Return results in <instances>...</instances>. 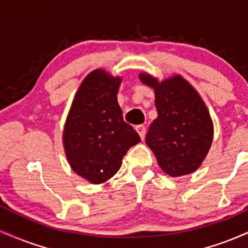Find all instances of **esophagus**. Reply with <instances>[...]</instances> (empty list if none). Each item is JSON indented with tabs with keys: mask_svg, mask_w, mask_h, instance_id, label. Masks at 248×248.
I'll use <instances>...</instances> for the list:
<instances>
[{
	"mask_svg": "<svg viewBox=\"0 0 248 248\" xmlns=\"http://www.w3.org/2000/svg\"><path fill=\"white\" fill-rule=\"evenodd\" d=\"M135 129H136V132L139 133L140 137H141L142 140L144 139V136H145V127L142 126V124H139V126L135 127Z\"/></svg>",
	"mask_w": 248,
	"mask_h": 248,
	"instance_id": "esophagus-1",
	"label": "esophagus"
}]
</instances>
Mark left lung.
Instances as JSON below:
<instances>
[{"label": "left lung", "instance_id": "8db88e82", "mask_svg": "<svg viewBox=\"0 0 248 248\" xmlns=\"http://www.w3.org/2000/svg\"><path fill=\"white\" fill-rule=\"evenodd\" d=\"M140 79L155 89L158 113L145 142L164 172L171 177L189 174L200 168L213 142V122L207 107L181 76L158 83L141 74Z\"/></svg>", "mask_w": 248, "mask_h": 248}]
</instances>
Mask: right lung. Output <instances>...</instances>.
<instances>
[{
	"label": "right lung",
	"instance_id": "obj_1",
	"mask_svg": "<svg viewBox=\"0 0 248 248\" xmlns=\"http://www.w3.org/2000/svg\"><path fill=\"white\" fill-rule=\"evenodd\" d=\"M120 83L121 78L104 70L89 74L64 124L63 145L70 166L92 184L112 178L129 148L141 141L122 116L116 99Z\"/></svg>",
	"mask_w": 248,
	"mask_h": 248
}]
</instances>
